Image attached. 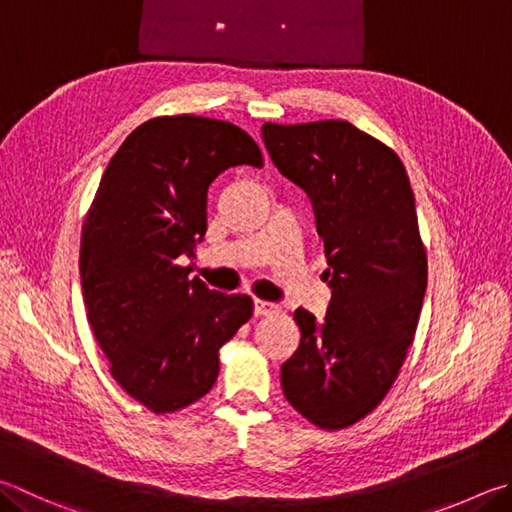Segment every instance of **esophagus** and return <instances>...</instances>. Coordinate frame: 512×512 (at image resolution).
Instances as JSON below:
<instances>
[{
	"label": "esophagus",
	"instance_id": "esophagus-1",
	"mask_svg": "<svg viewBox=\"0 0 512 512\" xmlns=\"http://www.w3.org/2000/svg\"><path fill=\"white\" fill-rule=\"evenodd\" d=\"M280 313V304L266 302V300H255V315L257 318H268V315Z\"/></svg>",
	"mask_w": 512,
	"mask_h": 512
}]
</instances>
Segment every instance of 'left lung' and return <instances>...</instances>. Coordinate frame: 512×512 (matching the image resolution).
Returning <instances> with one entry per match:
<instances>
[{"instance_id": "8db88e82", "label": "left lung", "mask_w": 512, "mask_h": 512, "mask_svg": "<svg viewBox=\"0 0 512 512\" xmlns=\"http://www.w3.org/2000/svg\"><path fill=\"white\" fill-rule=\"evenodd\" d=\"M262 136L277 170L309 194L331 286L322 322L293 313L302 338L282 389L306 421L342 430L376 410L414 342L427 286L414 192L392 147L347 120L264 123Z\"/></svg>"}]
</instances>
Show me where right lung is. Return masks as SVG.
<instances>
[{
    "label": "right lung",
    "instance_id": "add662e5",
    "mask_svg": "<svg viewBox=\"0 0 512 512\" xmlns=\"http://www.w3.org/2000/svg\"><path fill=\"white\" fill-rule=\"evenodd\" d=\"M235 165L262 167L244 129L192 114L138 125L102 174L82 224L87 320L109 374L154 414L179 412L219 376V349L253 315L248 295L190 280L208 228V185Z\"/></svg>",
    "mask_w": 512,
    "mask_h": 512
}]
</instances>
